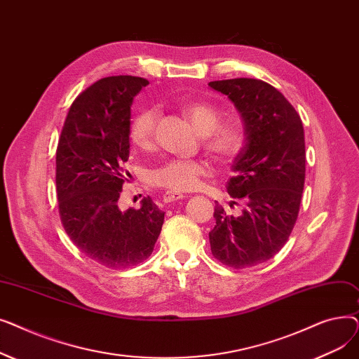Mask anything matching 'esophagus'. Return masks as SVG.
<instances>
[{"label":"esophagus","mask_w":359,"mask_h":359,"mask_svg":"<svg viewBox=\"0 0 359 359\" xmlns=\"http://www.w3.org/2000/svg\"><path fill=\"white\" fill-rule=\"evenodd\" d=\"M184 196L182 194H177V192H165L164 196H163V201L165 203H170V202H176V201H180L183 199Z\"/></svg>","instance_id":"esophagus-1"}]
</instances>
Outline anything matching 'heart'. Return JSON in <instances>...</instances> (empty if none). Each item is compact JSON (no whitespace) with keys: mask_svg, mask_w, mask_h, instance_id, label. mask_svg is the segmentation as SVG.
<instances>
[{"mask_svg":"<svg viewBox=\"0 0 359 359\" xmlns=\"http://www.w3.org/2000/svg\"><path fill=\"white\" fill-rule=\"evenodd\" d=\"M184 116L202 135L205 148L219 161L233 160L243 147L241 130L231 123H219L221 113L210 103L194 102L183 106ZM158 111L145 107L132 118L129 138L135 147L149 149L154 145ZM212 173L211 165L201 158H172L151 170L148 182L170 192H189L196 189L203 177Z\"/></svg>","mask_w":359,"mask_h":359,"instance_id":"1","label":"heart"}]
</instances>
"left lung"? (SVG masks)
<instances>
[{
	"mask_svg": "<svg viewBox=\"0 0 359 359\" xmlns=\"http://www.w3.org/2000/svg\"><path fill=\"white\" fill-rule=\"evenodd\" d=\"M208 86L234 103L246 137L227 183L230 196L244 208L234 217L215 203L211 252L234 269L256 266L284 248L298 217L306 179L303 122L284 94L262 80Z\"/></svg>",
	"mask_w": 359,
	"mask_h": 359,
	"instance_id": "left-lung-1",
	"label": "left lung"
}]
</instances>
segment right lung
Masks as SVG:
<instances>
[{"label":"right lung","mask_w":359,"mask_h":359,"mask_svg":"<svg viewBox=\"0 0 359 359\" xmlns=\"http://www.w3.org/2000/svg\"><path fill=\"white\" fill-rule=\"evenodd\" d=\"M148 80L106 77L74 100L56 149V195L64 229L86 256L110 269L134 266L154 250L164 212L149 196L121 211L129 158L130 106Z\"/></svg>","instance_id":"add662e5"}]
</instances>
